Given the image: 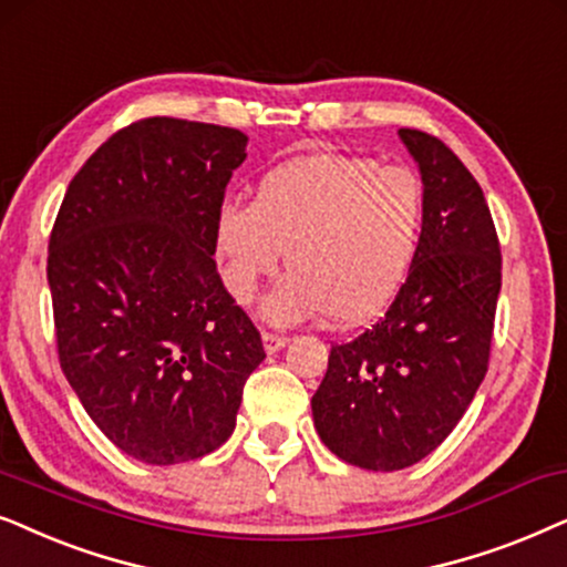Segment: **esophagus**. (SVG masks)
I'll return each instance as SVG.
<instances>
[{
	"label": "esophagus",
	"mask_w": 567,
	"mask_h": 567,
	"mask_svg": "<svg viewBox=\"0 0 567 567\" xmlns=\"http://www.w3.org/2000/svg\"><path fill=\"white\" fill-rule=\"evenodd\" d=\"M261 339H264V350H267L269 354H275V352H279L282 350L285 344L290 342L288 337H282V334H271V331H264L261 334Z\"/></svg>",
	"instance_id": "obj_1"
}]
</instances>
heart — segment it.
<instances>
[{"label": "heart", "instance_id": "1", "mask_svg": "<svg viewBox=\"0 0 567 567\" xmlns=\"http://www.w3.org/2000/svg\"><path fill=\"white\" fill-rule=\"evenodd\" d=\"M427 194L406 165L375 157L319 153L269 171L251 205H225L215 246L225 288L254 303L279 256L290 275L264 303L279 327L327 316L354 327L379 316L420 254Z\"/></svg>", "mask_w": 567, "mask_h": 567}]
</instances>
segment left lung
I'll list each match as a JSON object with an SVG mask.
<instances>
[{"label": "left lung", "mask_w": 567, "mask_h": 567, "mask_svg": "<svg viewBox=\"0 0 567 567\" xmlns=\"http://www.w3.org/2000/svg\"><path fill=\"white\" fill-rule=\"evenodd\" d=\"M427 194L410 277L373 329L334 344L311 399L323 446L371 472L417 464L446 441L487 373L501 244L485 194L437 137L399 130Z\"/></svg>", "instance_id": "obj_1"}]
</instances>
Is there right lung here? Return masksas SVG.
Instances as JSON below:
<instances>
[{"label":"right lung","instance_id":"right-lung-1","mask_svg":"<svg viewBox=\"0 0 567 567\" xmlns=\"http://www.w3.org/2000/svg\"><path fill=\"white\" fill-rule=\"evenodd\" d=\"M246 145L230 126L134 121L87 157L59 207L47 267L59 362L90 420L137 462L220 449L267 358L213 259Z\"/></svg>","mask_w":567,"mask_h":567}]
</instances>
